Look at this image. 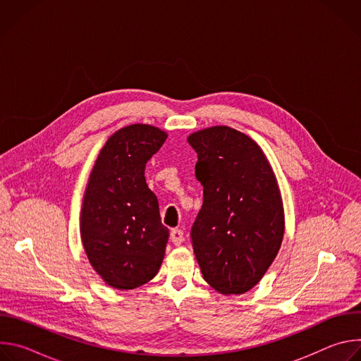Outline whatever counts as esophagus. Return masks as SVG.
Wrapping results in <instances>:
<instances>
[{
	"mask_svg": "<svg viewBox=\"0 0 361 361\" xmlns=\"http://www.w3.org/2000/svg\"><path fill=\"white\" fill-rule=\"evenodd\" d=\"M170 237H171V241L176 245H180L183 243V240H184V231L181 228H173Z\"/></svg>",
	"mask_w": 361,
	"mask_h": 361,
	"instance_id": "34e87169",
	"label": "esophagus"
}]
</instances>
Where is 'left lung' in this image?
I'll return each mask as SVG.
<instances>
[{
	"label": "left lung",
	"mask_w": 361,
	"mask_h": 361,
	"mask_svg": "<svg viewBox=\"0 0 361 361\" xmlns=\"http://www.w3.org/2000/svg\"><path fill=\"white\" fill-rule=\"evenodd\" d=\"M202 207L191 227L204 280L221 294H243L266 274L284 234L274 173L245 134L224 126L191 134Z\"/></svg>",
	"instance_id": "1"
}]
</instances>
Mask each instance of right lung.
<instances>
[{
    "label": "right lung",
    "mask_w": 361,
    "mask_h": 361,
    "mask_svg": "<svg viewBox=\"0 0 361 361\" xmlns=\"http://www.w3.org/2000/svg\"><path fill=\"white\" fill-rule=\"evenodd\" d=\"M167 134L145 124L114 133L99 151L81 210V238L94 270L118 290L137 288L161 267L169 228L144 177Z\"/></svg>",
    "instance_id": "1"
}]
</instances>
